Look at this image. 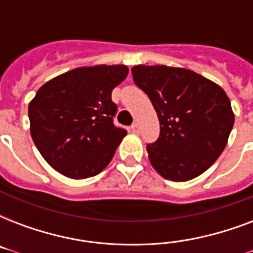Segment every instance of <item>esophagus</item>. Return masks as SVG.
<instances>
[{
	"label": "esophagus",
	"mask_w": 253,
	"mask_h": 253,
	"mask_svg": "<svg viewBox=\"0 0 253 253\" xmlns=\"http://www.w3.org/2000/svg\"><path fill=\"white\" fill-rule=\"evenodd\" d=\"M131 131H132V132H135V134H138L139 131H140V127H139L138 123H134V125L131 126Z\"/></svg>",
	"instance_id": "esophagus-1"
}]
</instances>
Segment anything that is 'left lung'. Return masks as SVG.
<instances>
[{"instance_id": "obj_1", "label": "left lung", "mask_w": 253, "mask_h": 253, "mask_svg": "<svg viewBox=\"0 0 253 253\" xmlns=\"http://www.w3.org/2000/svg\"><path fill=\"white\" fill-rule=\"evenodd\" d=\"M131 72L160 122L158 140L147 144L152 167L178 182L202 174L223 152L234 126L226 91L190 69L136 65Z\"/></svg>"}]
</instances>
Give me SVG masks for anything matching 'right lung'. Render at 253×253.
<instances>
[{
  "label": "right lung",
  "mask_w": 253,
  "mask_h": 253,
  "mask_svg": "<svg viewBox=\"0 0 253 253\" xmlns=\"http://www.w3.org/2000/svg\"><path fill=\"white\" fill-rule=\"evenodd\" d=\"M128 75L126 65L81 67L45 83L29 105L30 132L44 160L80 180L102 172L126 136L115 127L111 91Z\"/></svg>",
  "instance_id": "1"
}]
</instances>
